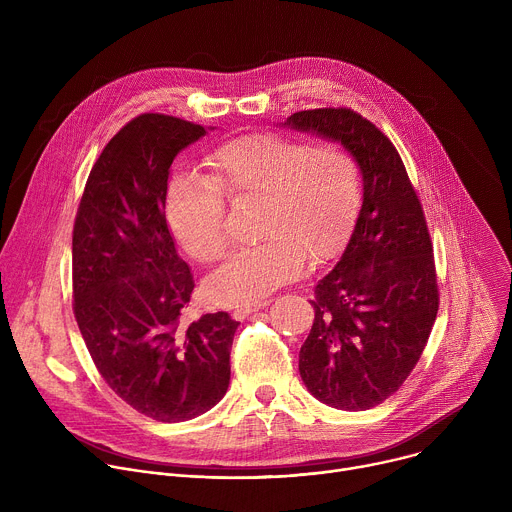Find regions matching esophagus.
Here are the masks:
<instances>
[{
  "instance_id": "1",
  "label": "esophagus",
  "mask_w": 512,
  "mask_h": 512,
  "mask_svg": "<svg viewBox=\"0 0 512 512\" xmlns=\"http://www.w3.org/2000/svg\"><path fill=\"white\" fill-rule=\"evenodd\" d=\"M265 306H267V302H257V304H251V306H241V308L233 310V318H235V320H245V318H249L253 312H259V310L265 308Z\"/></svg>"
}]
</instances>
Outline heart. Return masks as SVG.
<instances>
[{
	"mask_svg": "<svg viewBox=\"0 0 512 512\" xmlns=\"http://www.w3.org/2000/svg\"><path fill=\"white\" fill-rule=\"evenodd\" d=\"M206 176H180L166 196L172 235L198 263L229 249L227 204L259 200L261 243L237 253L204 285L216 306H251L296 279L306 261L332 259L362 204V170L342 143H312L275 131L231 137L204 158Z\"/></svg>",
	"mask_w": 512,
	"mask_h": 512,
	"instance_id": "b5f03b06",
	"label": "heart"
}]
</instances>
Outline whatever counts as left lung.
<instances>
[{"label": "left lung", "instance_id": "left-lung-1", "mask_svg": "<svg viewBox=\"0 0 512 512\" xmlns=\"http://www.w3.org/2000/svg\"><path fill=\"white\" fill-rule=\"evenodd\" d=\"M287 125L340 141L362 170L354 233L314 287L316 318L300 350V375L322 403L364 411L411 375L440 308L423 206L393 141L354 109L298 111Z\"/></svg>", "mask_w": 512, "mask_h": 512}]
</instances>
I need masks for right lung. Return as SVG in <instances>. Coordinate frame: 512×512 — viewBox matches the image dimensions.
I'll use <instances>...</instances> for the list:
<instances>
[{"label": "right lung", "instance_id": "right-lung-1", "mask_svg": "<svg viewBox=\"0 0 512 512\" xmlns=\"http://www.w3.org/2000/svg\"><path fill=\"white\" fill-rule=\"evenodd\" d=\"M141 113L105 145L72 229V312L103 381L145 417L178 423L227 393L239 328L227 312L186 324L194 277L166 223L170 166L204 135Z\"/></svg>", "mask_w": 512, "mask_h": 512}]
</instances>
